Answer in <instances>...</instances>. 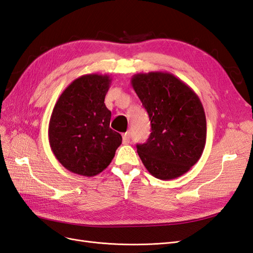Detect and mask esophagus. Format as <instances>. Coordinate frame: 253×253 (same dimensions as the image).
<instances>
[{"mask_svg": "<svg viewBox=\"0 0 253 253\" xmlns=\"http://www.w3.org/2000/svg\"><path fill=\"white\" fill-rule=\"evenodd\" d=\"M130 142V132L123 133V143L128 144Z\"/></svg>", "mask_w": 253, "mask_h": 253, "instance_id": "34e87169", "label": "esophagus"}]
</instances>
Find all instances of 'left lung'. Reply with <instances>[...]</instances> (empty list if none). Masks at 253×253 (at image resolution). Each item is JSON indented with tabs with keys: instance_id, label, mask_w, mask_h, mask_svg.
<instances>
[{
	"instance_id": "obj_1",
	"label": "left lung",
	"mask_w": 253,
	"mask_h": 253,
	"mask_svg": "<svg viewBox=\"0 0 253 253\" xmlns=\"http://www.w3.org/2000/svg\"><path fill=\"white\" fill-rule=\"evenodd\" d=\"M131 85L150 116L152 132L137 152L146 170L159 179L183 175L205 147L206 118L199 96L170 73L151 71L131 78Z\"/></svg>"
}]
</instances>
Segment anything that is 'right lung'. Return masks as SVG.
Listing matches in <instances>:
<instances>
[{"instance_id": "obj_1", "label": "right lung", "mask_w": 253, "mask_h": 253, "mask_svg": "<svg viewBox=\"0 0 253 253\" xmlns=\"http://www.w3.org/2000/svg\"><path fill=\"white\" fill-rule=\"evenodd\" d=\"M111 81L108 75L81 76L55 103L49 122V143L55 158L70 172L97 175L122 144V135L110 128L111 111L105 105Z\"/></svg>"}]
</instances>
